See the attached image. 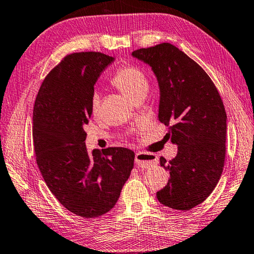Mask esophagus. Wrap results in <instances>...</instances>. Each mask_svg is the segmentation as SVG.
<instances>
[{
    "label": "esophagus",
    "instance_id": "34e87169",
    "mask_svg": "<svg viewBox=\"0 0 254 254\" xmlns=\"http://www.w3.org/2000/svg\"><path fill=\"white\" fill-rule=\"evenodd\" d=\"M158 163V158L155 154L144 153V152H136L135 154V164L136 167L142 169H147L153 167Z\"/></svg>",
    "mask_w": 254,
    "mask_h": 254
}]
</instances>
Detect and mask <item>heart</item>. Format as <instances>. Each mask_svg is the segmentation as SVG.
Listing matches in <instances>:
<instances>
[{"label":"heart","instance_id":"obj_1","mask_svg":"<svg viewBox=\"0 0 254 254\" xmlns=\"http://www.w3.org/2000/svg\"><path fill=\"white\" fill-rule=\"evenodd\" d=\"M112 83L131 100H134L136 96L141 94H146L147 90H149V82H147L145 74L140 68L133 65H127L120 68L117 74L113 76ZM100 103V94L98 92H94L90 101L92 113H98Z\"/></svg>","mask_w":254,"mask_h":254}]
</instances>
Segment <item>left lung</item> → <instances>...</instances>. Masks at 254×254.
<instances>
[{
    "instance_id": "obj_1",
    "label": "left lung",
    "mask_w": 254,
    "mask_h": 254,
    "mask_svg": "<svg viewBox=\"0 0 254 254\" xmlns=\"http://www.w3.org/2000/svg\"><path fill=\"white\" fill-rule=\"evenodd\" d=\"M132 57L153 71L160 90L159 120L178 145L173 160L160 159L170 180L156 197L171 209L190 210L211 194L222 174L227 139L223 102L203 68L174 45L140 49Z\"/></svg>"
}]
</instances>
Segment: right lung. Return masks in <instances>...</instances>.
Returning a JSON list of instances; mask_svg holds the SVG:
<instances>
[{"instance_id": "obj_1", "label": "right lung", "mask_w": 254, "mask_h": 254, "mask_svg": "<svg viewBox=\"0 0 254 254\" xmlns=\"http://www.w3.org/2000/svg\"><path fill=\"white\" fill-rule=\"evenodd\" d=\"M114 58L100 52L66 55L45 77L33 109L36 163L50 191L82 218L105 214L131 174L134 152L109 147L89 152L84 126L94 85Z\"/></svg>"}]
</instances>
